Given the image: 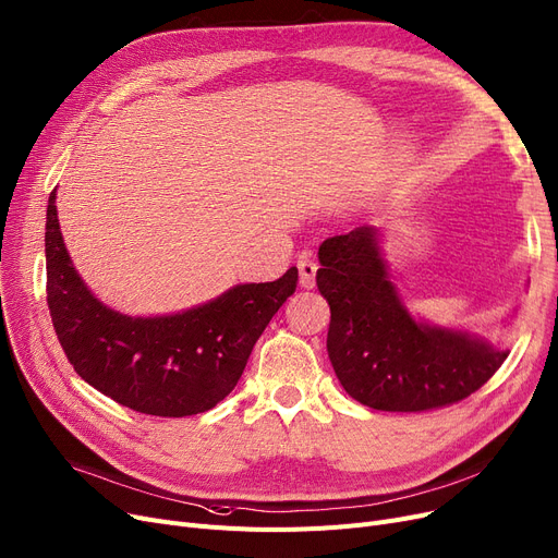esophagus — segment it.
Segmentation results:
<instances>
[{
    "label": "esophagus",
    "instance_id": "esophagus-1",
    "mask_svg": "<svg viewBox=\"0 0 558 558\" xmlns=\"http://www.w3.org/2000/svg\"><path fill=\"white\" fill-rule=\"evenodd\" d=\"M298 270H300V283L302 288H314L316 286V272H318V263L314 260V256H300L298 260Z\"/></svg>",
    "mask_w": 558,
    "mask_h": 558
}]
</instances>
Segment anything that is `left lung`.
<instances>
[{
  "label": "left lung",
  "mask_w": 558,
  "mask_h": 558,
  "mask_svg": "<svg viewBox=\"0 0 558 558\" xmlns=\"http://www.w3.org/2000/svg\"><path fill=\"white\" fill-rule=\"evenodd\" d=\"M316 283L327 300L329 362L343 389L383 412H428L478 391L508 352L470 333L418 325L400 302L377 247L362 227L327 238Z\"/></svg>",
  "instance_id": "left-lung-1"
}]
</instances>
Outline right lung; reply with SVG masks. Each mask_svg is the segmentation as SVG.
<instances>
[{
    "mask_svg": "<svg viewBox=\"0 0 558 558\" xmlns=\"http://www.w3.org/2000/svg\"><path fill=\"white\" fill-rule=\"evenodd\" d=\"M54 198L52 192L46 291L57 339L75 373L142 414L192 416L213 410L233 391L263 329L295 293L298 267L277 281L235 286L183 314L130 318L86 291L63 247Z\"/></svg>",
    "mask_w": 558,
    "mask_h": 558,
    "instance_id": "1",
    "label": "right lung"
}]
</instances>
